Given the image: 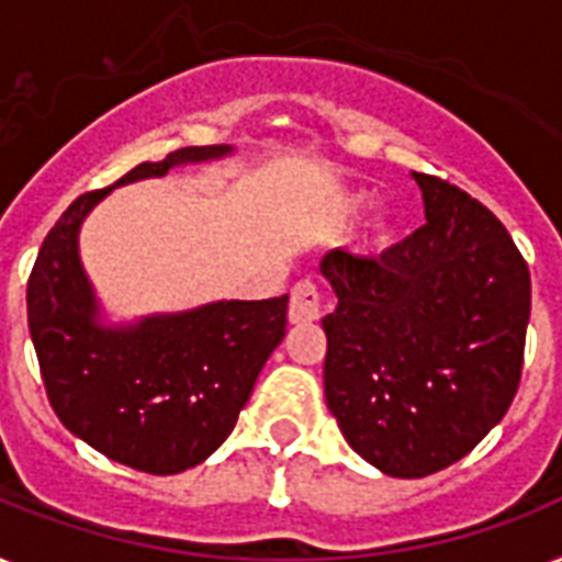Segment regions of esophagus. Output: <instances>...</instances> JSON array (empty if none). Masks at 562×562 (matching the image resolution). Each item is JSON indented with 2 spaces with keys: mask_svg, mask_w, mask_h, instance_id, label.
Listing matches in <instances>:
<instances>
[{
  "mask_svg": "<svg viewBox=\"0 0 562 562\" xmlns=\"http://www.w3.org/2000/svg\"><path fill=\"white\" fill-rule=\"evenodd\" d=\"M324 312V291L312 280H300L291 289L289 300V321L291 324H312Z\"/></svg>",
  "mask_w": 562,
  "mask_h": 562,
  "instance_id": "esophagus-1",
  "label": "esophagus"
}]
</instances>
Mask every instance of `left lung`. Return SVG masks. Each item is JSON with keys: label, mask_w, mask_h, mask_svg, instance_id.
I'll use <instances>...</instances> for the list:
<instances>
[{"label": "left lung", "mask_w": 562, "mask_h": 562, "mask_svg": "<svg viewBox=\"0 0 562 562\" xmlns=\"http://www.w3.org/2000/svg\"><path fill=\"white\" fill-rule=\"evenodd\" d=\"M426 224L382 256L333 250L321 271L326 405L347 443L393 479L461 461L505 417L522 379L531 271L505 224L435 175Z\"/></svg>", "instance_id": "8db88e82"}]
</instances>
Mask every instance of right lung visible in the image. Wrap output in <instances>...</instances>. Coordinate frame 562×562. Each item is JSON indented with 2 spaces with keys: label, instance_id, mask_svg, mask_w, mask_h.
<instances>
[{
  "label": "right lung",
  "instance_id": "right-lung-1",
  "mask_svg": "<svg viewBox=\"0 0 562 562\" xmlns=\"http://www.w3.org/2000/svg\"><path fill=\"white\" fill-rule=\"evenodd\" d=\"M227 151V145H189L160 162H139L116 183ZM108 192L78 194L48 229L25 291L31 341L48 402L72 435L110 461L175 475L227 440L256 375L285 338L289 294L104 329L78 259V227Z\"/></svg>",
  "mask_w": 562,
  "mask_h": 562
}]
</instances>
